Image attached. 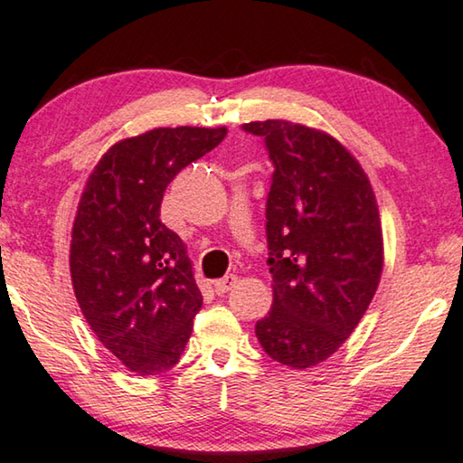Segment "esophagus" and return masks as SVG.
Returning a JSON list of instances; mask_svg holds the SVG:
<instances>
[{
	"mask_svg": "<svg viewBox=\"0 0 463 463\" xmlns=\"http://www.w3.org/2000/svg\"><path fill=\"white\" fill-rule=\"evenodd\" d=\"M238 283V277L236 275H227V277H223V279H217V281L213 283V287H215V291L222 295V293H227L232 289L233 285Z\"/></svg>",
	"mask_w": 463,
	"mask_h": 463,
	"instance_id": "34e87169",
	"label": "esophagus"
}]
</instances>
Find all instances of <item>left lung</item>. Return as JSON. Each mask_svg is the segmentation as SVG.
Instances as JSON below:
<instances>
[{
	"instance_id": "8db88e82",
	"label": "left lung",
	"mask_w": 463,
	"mask_h": 463,
	"mask_svg": "<svg viewBox=\"0 0 463 463\" xmlns=\"http://www.w3.org/2000/svg\"><path fill=\"white\" fill-rule=\"evenodd\" d=\"M275 164L267 201L270 312L256 338L270 359L309 369L353 335L380 285L383 232L357 157L322 128L254 120Z\"/></svg>"
}]
</instances>
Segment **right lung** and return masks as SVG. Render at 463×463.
Listing matches in <instances>:
<instances>
[{
	"label": "right lung",
	"mask_w": 463,
	"mask_h": 463,
	"mask_svg": "<svg viewBox=\"0 0 463 463\" xmlns=\"http://www.w3.org/2000/svg\"><path fill=\"white\" fill-rule=\"evenodd\" d=\"M227 127H157L106 149L75 211L70 272L98 340L141 377L174 367L203 307L186 244L160 222L164 191Z\"/></svg>",
	"instance_id": "right-lung-1"
}]
</instances>
